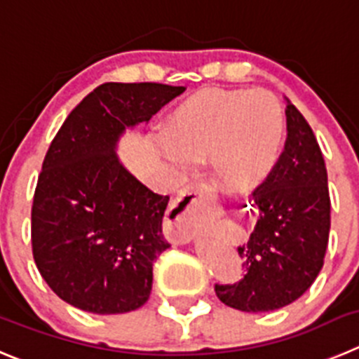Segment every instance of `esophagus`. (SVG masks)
I'll use <instances>...</instances> for the list:
<instances>
[{
  "label": "esophagus",
  "instance_id": "obj_1",
  "mask_svg": "<svg viewBox=\"0 0 359 359\" xmlns=\"http://www.w3.org/2000/svg\"><path fill=\"white\" fill-rule=\"evenodd\" d=\"M214 187L207 182L191 184L182 195L175 200L166 217L164 233L172 243L186 244L189 243L198 232V221H196V196L212 195Z\"/></svg>",
  "mask_w": 359,
  "mask_h": 359
}]
</instances>
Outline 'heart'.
Segmentation results:
<instances>
[{
	"mask_svg": "<svg viewBox=\"0 0 359 359\" xmlns=\"http://www.w3.org/2000/svg\"><path fill=\"white\" fill-rule=\"evenodd\" d=\"M281 136L283 113L273 93L202 88L170 113L159 149L177 168L209 159L217 182L251 189L273 172Z\"/></svg>",
	"mask_w": 359,
	"mask_h": 359,
	"instance_id": "obj_1",
	"label": "heart"
}]
</instances>
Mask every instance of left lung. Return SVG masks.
Instances as JSON below:
<instances>
[{
	"label": "left lung",
	"mask_w": 359,
	"mask_h": 359,
	"mask_svg": "<svg viewBox=\"0 0 359 359\" xmlns=\"http://www.w3.org/2000/svg\"><path fill=\"white\" fill-rule=\"evenodd\" d=\"M287 140L273 172L253 191L259 219L237 248L244 278L214 290L241 311H271L294 303L319 276L331 226L327 172L316 134L287 100Z\"/></svg>",
	"instance_id": "left-lung-1"
}]
</instances>
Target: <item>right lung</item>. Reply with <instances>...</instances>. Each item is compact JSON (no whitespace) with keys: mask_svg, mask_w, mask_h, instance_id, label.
Returning <instances> with one entry per match:
<instances>
[{"mask_svg":"<svg viewBox=\"0 0 359 359\" xmlns=\"http://www.w3.org/2000/svg\"><path fill=\"white\" fill-rule=\"evenodd\" d=\"M184 86L104 83L70 111L43 157L32 207L36 269L65 303L99 316L147 303L152 264L166 248L170 196L116 157L127 127L149 122Z\"/></svg>","mask_w":359,"mask_h":359,"instance_id":"1","label":"right lung"}]
</instances>
